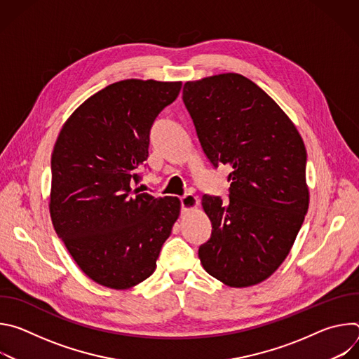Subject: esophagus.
Here are the masks:
<instances>
[{
    "label": "esophagus",
    "instance_id": "34e87169",
    "mask_svg": "<svg viewBox=\"0 0 359 359\" xmlns=\"http://www.w3.org/2000/svg\"><path fill=\"white\" fill-rule=\"evenodd\" d=\"M180 201H182V210L183 212H191V210L198 208V198H197V196L186 194V196L180 197Z\"/></svg>",
    "mask_w": 359,
    "mask_h": 359
}]
</instances>
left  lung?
I'll return each instance as SVG.
<instances>
[{
  "label": "left lung",
  "mask_w": 359,
  "mask_h": 359,
  "mask_svg": "<svg viewBox=\"0 0 359 359\" xmlns=\"http://www.w3.org/2000/svg\"><path fill=\"white\" fill-rule=\"evenodd\" d=\"M183 102L213 166L231 169L227 201L201 197L212 237L198 248L200 263L229 287L259 284L283 264L309 212L304 140L277 102L240 74L187 81Z\"/></svg>",
  "instance_id": "8db88e82"
}]
</instances>
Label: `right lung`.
Masks as SVG:
<instances>
[{
	"instance_id": "add662e5",
	"label": "right lung",
	"mask_w": 359,
	"mask_h": 359,
	"mask_svg": "<svg viewBox=\"0 0 359 359\" xmlns=\"http://www.w3.org/2000/svg\"><path fill=\"white\" fill-rule=\"evenodd\" d=\"M180 89V81L115 82L79 105L57 137L50 220L82 273L104 287L128 290L150 277L180 216L177 197L132 189L150 128Z\"/></svg>"
}]
</instances>
